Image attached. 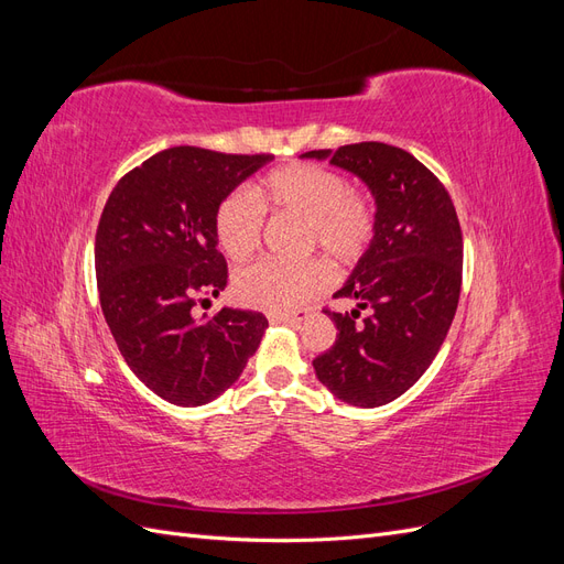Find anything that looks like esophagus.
I'll return each mask as SVG.
<instances>
[{"label": "esophagus", "instance_id": "esophagus-1", "mask_svg": "<svg viewBox=\"0 0 564 564\" xmlns=\"http://www.w3.org/2000/svg\"><path fill=\"white\" fill-rule=\"evenodd\" d=\"M268 317H270V322H282V324H292V327H299L303 319L311 317V311L303 308V311H294V313H270Z\"/></svg>", "mask_w": 564, "mask_h": 564}]
</instances>
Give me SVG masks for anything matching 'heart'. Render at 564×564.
<instances>
[{
    "instance_id": "heart-1",
    "label": "heart",
    "mask_w": 564,
    "mask_h": 564,
    "mask_svg": "<svg viewBox=\"0 0 564 564\" xmlns=\"http://www.w3.org/2000/svg\"><path fill=\"white\" fill-rule=\"evenodd\" d=\"M251 198L253 203L242 193H230L216 207V242L230 259H247L261 242L263 218L256 206L270 216L301 220L299 249L322 251L338 265H355L377 235L371 195L348 187L346 176L329 166L296 162L272 169L251 187ZM329 282L332 270L317 259L292 265L256 261L237 272L232 289L249 308L289 313L324 292Z\"/></svg>"
}]
</instances>
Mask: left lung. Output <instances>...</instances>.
Listing matches in <instances>:
<instances>
[{
    "instance_id": "1",
    "label": "left lung",
    "mask_w": 564,
    "mask_h": 564,
    "mask_svg": "<svg viewBox=\"0 0 564 564\" xmlns=\"http://www.w3.org/2000/svg\"><path fill=\"white\" fill-rule=\"evenodd\" d=\"M360 176L377 199V235L334 299V346L313 360L319 383L355 406H381L412 388L445 340L460 294L464 237L445 185L406 150L377 141L311 150ZM370 315L359 319V311Z\"/></svg>"
}]
</instances>
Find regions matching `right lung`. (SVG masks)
<instances>
[{
	"mask_svg": "<svg viewBox=\"0 0 564 564\" xmlns=\"http://www.w3.org/2000/svg\"><path fill=\"white\" fill-rule=\"evenodd\" d=\"M270 160L169 148L119 178L100 214V308L129 369L166 402H212L261 344L263 313L224 308L197 319L193 311L228 282L214 232L218 202Z\"/></svg>",
	"mask_w": 564,
	"mask_h": 564,
	"instance_id": "obj_1",
	"label": "right lung"
}]
</instances>
